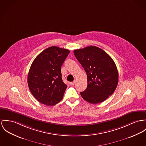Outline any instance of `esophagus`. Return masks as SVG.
Masks as SVG:
<instances>
[{
  "instance_id": "34e87169",
  "label": "esophagus",
  "mask_w": 146,
  "mask_h": 146,
  "mask_svg": "<svg viewBox=\"0 0 146 146\" xmlns=\"http://www.w3.org/2000/svg\"><path fill=\"white\" fill-rule=\"evenodd\" d=\"M75 83H76V81L74 80V81H73V82H70V83H69V84H70V86H74V84H75Z\"/></svg>"
}]
</instances>
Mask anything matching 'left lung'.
I'll use <instances>...</instances> for the list:
<instances>
[{
	"instance_id": "left-lung-1",
	"label": "left lung",
	"mask_w": 146,
	"mask_h": 146,
	"mask_svg": "<svg viewBox=\"0 0 146 146\" xmlns=\"http://www.w3.org/2000/svg\"><path fill=\"white\" fill-rule=\"evenodd\" d=\"M74 54L87 76V87L80 92L82 97L92 104L106 100L118 82V72L112 58L95 46L74 50Z\"/></svg>"
}]
</instances>
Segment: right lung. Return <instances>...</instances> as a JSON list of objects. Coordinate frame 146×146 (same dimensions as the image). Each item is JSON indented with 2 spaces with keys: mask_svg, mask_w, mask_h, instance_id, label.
I'll use <instances>...</instances> for the list:
<instances>
[{
  "mask_svg": "<svg viewBox=\"0 0 146 146\" xmlns=\"http://www.w3.org/2000/svg\"><path fill=\"white\" fill-rule=\"evenodd\" d=\"M69 53L68 49L53 46L34 59L28 73V84L39 102L52 106L63 99L67 86L62 78L61 67Z\"/></svg>",
  "mask_w": 146,
  "mask_h": 146,
  "instance_id": "obj_1",
  "label": "right lung"
}]
</instances>
